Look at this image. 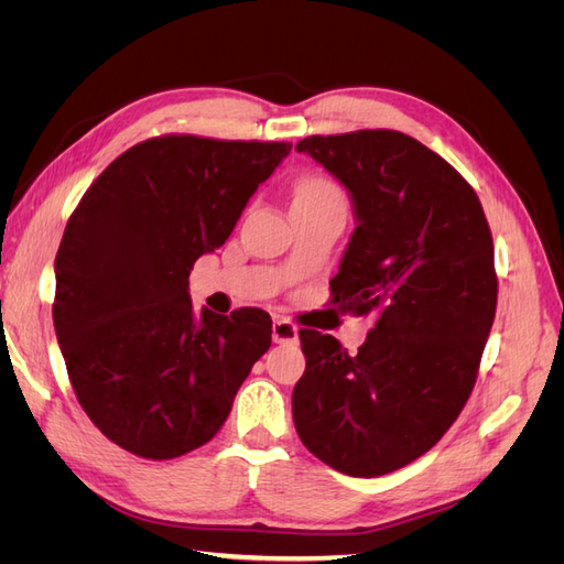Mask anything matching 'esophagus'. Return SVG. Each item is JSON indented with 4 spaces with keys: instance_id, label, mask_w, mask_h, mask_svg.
I'll return each mask as SVG.
<instances>
[{
    "instance_id": "1",
    "label": "esophagus",
    "mask_w": 564,
    "mask_h": 564,
    "mask_svg": "<svg viewBox=\"0 0 564 564\" xmlns=\"http://www.w3.org/2000/svg\"><path fill=\"white\" fill-rule=\"evenodd\" d=\"M272 340L275 344H299V327L289 319H275L272 322Z\"/></svg>"
}]
</instances>
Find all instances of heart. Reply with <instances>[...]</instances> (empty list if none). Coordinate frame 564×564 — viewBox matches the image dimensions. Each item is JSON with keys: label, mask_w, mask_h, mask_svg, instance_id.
<instances>
[{"label": "heart", "mask_w": 564, "mask_h": 564, "mask_svg": "<svg viewBox=\"0 0 564 564\" xmlns=\"http://www.w3.org/2000/svg\"><path fill=\"white\" fill-rule=\"evenodd\" d=\"M315 195H340L332 181L324 178H305L296 187V197H315Z\"/></svg>", "instance_id": "obj_1"}]
</instances>
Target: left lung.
I'll use <instances>...</instances> for the list:
<instances>
[{
	"mask_svg": "<svg viewBox=\"0 0 564 564\" xmlns=\"http://www.w3.org/2000/svg\"><path fill=\"white\" fill-rule=\"evenodd\" d=\"M350 193L357 228L332 301L373 327L357 352L301 329V442L352 477L429 452L468 402L497 313L489 224L468 181L412 135L362 129L296 143Z\"/></svg>",
	"mask_w": 564,
	"mask_h": 564,
	"instance_id": "left-lung-1",
	"label": "left lung"
}]
</instances>
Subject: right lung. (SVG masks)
Returning a JSON list of instances; mask_svg holds the SVG:
<instances>
[{
    "mask_svg": "<svg viewBox=\"0 0 564 564\" xmlns=\"http://www.w3.org/2000/svg\"><path fill=\"white\" fill-rule=\"evenodd\" d=\"M289 150L155 135L79 199L56 253L54 327L82 409L115 445L152 460L207 445L270 348L268 313L195 317L187 278Z\"/></svg>",
    "mask_w": 564,
    "mask_h": 564,
    "instance_id": "right-lung-1",
    "label": "right lung"
}]
</instances>
